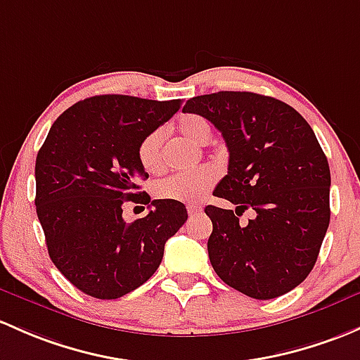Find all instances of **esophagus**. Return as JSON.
<instances>
[{
	"mask_svg": "<svg viewBox=\"0 0 360 360\" xmlns=\"http://www.w3.org/2000/svg\"><path fill=\"white\" fill-rule=\"evenodd\" d=\"M200 212H202V209H200V207H196V205L188 207V214H190V217H195V215H198Z\"/></svg>",
	"mask_w": 360,
	"mask_h": 360,
	"instance_id": "obj_1",
	"label": "esophagus"
}]
</instances>
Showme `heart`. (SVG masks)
<instances>
[{"label":"heart","instance_id":"1","mask_svg":"<svg viewBox=\"0 0 360 360\" xmlns=\"http://www.w3.org/2000/svg\"><path fill=\"white\" fill-rule=\"evenodd\" d=\"M177 132L195 145H207L212 134L210 122L203 117L188 113L181 117L176 126ZM162 146L164 131L155 129L141 139L138 146V158L146 172H158L162 167ZM215 170L202 167L186 174H174L155 184V195L170 202L193 203L202 198L215 183Z\"/></svg>","mask_w":360,"mask_h":360}]
</instances>
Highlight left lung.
<instances>
[{
  "label": "left lung",
  "instance_id": "8db88e82",
  "mask_svg": "<svg viewBox=\"0 0 360 360\" xmlns=\"http://www.w3.org/2000/svg\"><path fill=\"white\" fill-rule=\"evenodd\" d=\"M183 112L210 120L229 150L214 195L236 210L205 207L214 271L257 300L297 288L316 264L331 214L330 165L312 127L290 105L248 91L195 96ZM248 208L257 215L241 226L237 215Z\"/></svg>",
  "mask_w": 360,
  "mask_h": 360
}]
</instances>
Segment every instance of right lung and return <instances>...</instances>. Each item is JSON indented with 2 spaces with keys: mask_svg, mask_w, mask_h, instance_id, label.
<instances>
[{
  "mask_svg": "<svg viewBox=\"0 0 360 360\" xmlns=\"http://www.w3.org/2000/svg\"><path fill=\"white\" fill-rule=\"evenodd\" d=\"M179 108L181 100L100 94L67 108L48 132L36 158L37 219L53 264L82 293L113 300L141 286L186 222L181 202L138 191L148 179L139 143ZM127 201L150 212L127 225Z\"/></svg>",
  "mask_w": 360,
  "mask_h": 360,
  "instance_id": "1",
  "label": "right lung"
}]
</instances>
